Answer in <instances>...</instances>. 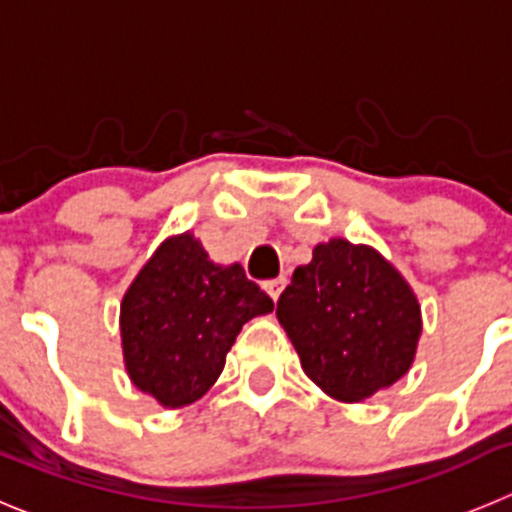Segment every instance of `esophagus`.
I'll return each instance as SVG.
<instances>
[{"label": "esophagus", "mask_w": 512, "mask_h": 512, "mask_svg": "<svg viewBox=\"0 0 512 512\" xmlns=\"http://www.w3.org/2000/svg\"><path fill=\"white\" fill-rule=\"evenodd\" d=\"M285 285H288V280H285V278H275V280H267V283L262 285V288H265V293L270 295L272 300H278L280 293H283V290H285Z\"/></svg>", "instance_id": "34e87169"}]
</instances>
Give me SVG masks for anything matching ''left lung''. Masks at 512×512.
<instances>
[{"instance_id": "left-lung-1", "label": "left lung", "mask_w": 512, "mask_h": 512, "mask_svg": "<svg viewBox=\"0 0 512 512\" xmlns=\"http://www.w3.org/2000/svg\"><path fill=\"white\" fill-rule=\"evenodd\" d=\"M305 376L346 404L366 401L407 374L422 336L412 285L369 245L343 237L313 247L275 308Z\"/></svg>"}]
</instances>
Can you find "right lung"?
Instances as JSON below:
<instances>
[{
	"mask_svg": "<svg viewBox=\"0 0 512 512\" xmlns=\"http://www.w3.org/2000/svg\"><path fill=\"white\" fill-rule=\"evenodd\" d=\"M272 308L240 262L217 265L194 234H171L121 300L128 379L166 409L194 404L219 379L242 326Z\"/></svg>",
	"mask_w": 512,
	"mask_h": 512,
	"instance_id": "obj_1",
	"label": "right lung"
}]
</instances>
